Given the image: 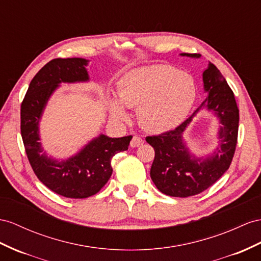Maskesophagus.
Wrapping results in <instances>:
<instances>
[{"label":"esophagus","mask_w":261,"mask_h":261,"mask_svg":"<svg viewBox=\"0 0 261 261\" xmlns=\"http://www.w3.org/2000/svg\"><path fill=\"white\" fill-rule=\"evenodd\" d=\"M142 144H143V139L140 138V137H137V136L133 137L132 140H131V142H130L131 148H137V146H140Z\"/></svg>","instance_id":"1"}]
</instances>
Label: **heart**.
Masks as SVG:
<instances>
[{
  "label": "heart",
  "instance_id": "b5f03b06",
  "mask_svg": "<svg viewBox=\"0 0 261 261\" xmlns=\"http://www.w3.org/2000/svg\"><path fill=\"white\" fill-rule=\"evenodd\" d=\"M117 99L109 101L112 118H128L123 104L138 108V119L144 129L165 132L181 124L195 101L194 79L169 65H150L130 70L119 79ZM123 104L121 105V103Z\"/></svg>",
  "mask_w": 261,
  "mask_h": 261
}]
</instances>
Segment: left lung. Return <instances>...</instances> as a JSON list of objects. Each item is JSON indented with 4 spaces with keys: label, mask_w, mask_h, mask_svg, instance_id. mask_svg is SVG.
I'll list each match as a JSON object with an SVG mask.
<instances>
[{
    "label": "left lung",
    "mask_w": 261,
    "mask_h": 261,
    "mask_svg": "<svg viewBox=\"0 0 261 261\" xmlns=\"http://www.w3.org/2000/svg\"><path fill=\"white\" fill-rule=\"evenodd\" d=\"M181 56L199 58V54ZM207 97L194 113L176 129L162 135L146 137L155 151L150 175L158 190L173 197H189L207 190L228 170L235 153L238 136L239 110L235 96L217 67L208 63L203 71ZM203 109L216 115L221 123L219 146L211 156L196 158L189 152L182 133L197 112Z\"/></svg>",
    "instance_id": "left-lung-1"
}]
</instances>
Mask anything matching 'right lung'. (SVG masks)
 <instances>
[{
  "label": "right lung",
  "instance_id": "add662e5",
  "mask_svg": "<svg viewBox=\"0 0 261 261\" xmlns=\"http://www.w3.org/2000/svg\"><path fill=\"white\" fill-rule=\"evenodd\" d=\"M85 58H56L32 79L21 106V135L33 171L46 188L68 198L95 195L112 174L111 159L128 150L132 136L99 135L67 160L48 156L39 142V121L49 98L61 84L89 82Z\"/></svg>",
  "mask_w": 261,
  "mask_h": 261
}]
</instances>
